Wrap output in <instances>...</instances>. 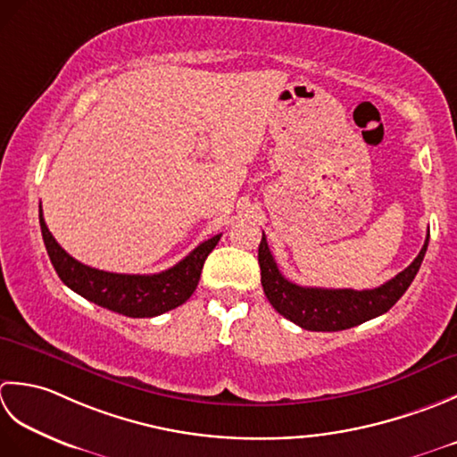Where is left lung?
<instances>
[{"instance_id":"8db88e82","label":"left lung","mask_w":457,"mask_h":457,"mask_svg":"<svg viewBox=\"0 0 457 457\" xmlns=\"http://www.w3.org/2000/svg\"><path fill=\"white\" fill-rule=\"evenodd\" d=\"M428 238L430 235L426 237L420 254L414 258V262L383 286L372 287V290H325V287H303L286 280L276 266L272 253H270L266 237L262 235L258 246V264L260 276H262L260 282H262L264 294L274 310L284 315L286 320L300 325L302 329H349L372 318H378L403 297L418 270H420Z\"/></svg>"}]
</instances>
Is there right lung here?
<instances>
[{
	"label": "right lung",
	"mask_w": 457,
	"mask_h": 457,
	"mask_svg": "<svg viewBox=\"0 0 457 457\" xmlns=\"http://www.w3.org/2000/svg\"><path fill=\"white\" fill-rule=\"evenodd\" d=\"M39 225L46 254L61 280L88 302L128 318H155L187 302L199 284L204 260L220 240V235H215L201 242L181 262L160 274H114L90 268L67 254L46 228L41 207Z\"/></svg>",
	"instance_id": "right-lung-1"
}]
</instances>
